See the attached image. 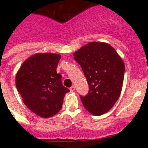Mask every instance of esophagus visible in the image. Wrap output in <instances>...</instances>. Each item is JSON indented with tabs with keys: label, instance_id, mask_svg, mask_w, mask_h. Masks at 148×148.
Returning <instances> with one entry per match:
<instances>
[{
	"label": "esophagus",
	"instance_id": "esophagus-1",
	"mask_svg": "<svg viewBox=\"0 0 148 148\" xmlns=\"http://www.w3.org/2000/svg\"><path fill=\"white\" fill-rule=\"evenodd\" d=\"M69 89H70V91H71V92H74V91L75 90V87H74V86H71V87L69 88Z\"/></svg>",
	"mask_w": 148,
	"mask_h": 148
}]
</instances>
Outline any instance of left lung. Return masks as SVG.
I'll return each mask as SVG.
<instances>
[{
  "label": "left lung",
  "instance_id": "8db88e82",
  "mask_svg": "<svg viewBox=\"0 0 148 148\" xmlns=\"http://www.w3.org/2000/svg\"><path fill=\"white\" fill-rule=\"evenodd\" d=\"M89 84L80 96L84 108L93 115L107 112L117 102L123 84L125 64L115 49L102 42H90L74 53Z\"/></svg>",
  "mask_w": 148,
  "mask_h": 148
}]
</instances>
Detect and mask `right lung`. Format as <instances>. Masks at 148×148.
Wrapping results in <instances>:
<instances>
[{"mask_svg": "<svg viewBox=\"0 0 148 148\" xmlns=\"http://www.w3.org/2000/svg\"><path fill=\"white\" fill-rule=\"evenodd\" d=\"M59 54L36 53L26 59L18 71L16 86L26 107L44 118L59 112L66 93L62 75L56 73Z\"/></svg>", "mask_w": 148, "mask_h": 148, "instance_id": "add662e5", "label": "right lung"}]
</instances>
